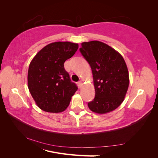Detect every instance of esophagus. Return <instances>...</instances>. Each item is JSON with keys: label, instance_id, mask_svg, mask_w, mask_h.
<instances>
[{"label": "esophagus", "instance_id": "esophagus-1", "mask_svg": "<svg viewBox=\"0 0 158 158\" xmlns=\"http://www.w3.org/2000/svg\"><path fill=\"white\" fill-rule=\"evenodd\" d=\"M82 81H79V82H78V86L79 88H80L81 87H82Z\"/></svg>", "mask_w": 158, "mask_h": 158}]
</instances>
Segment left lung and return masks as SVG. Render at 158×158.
<instances>
[{"label":"left lung","mask_w":158,"mask_h":158,"mask_svg":"<svg viewBox=\"0 0 158 158\" xmlns=\"http://www.w3.org/2000/svg\"><path fill=\"white\" fill-rule=\"evenodd\" d=\"M80 51L92 70L95 95L88 103L91 111L107 113L123 102L129 85L128 71L121 54L98 41L84 42Z\"/></svg>","instance_id":"obj_1"}]
</instances>
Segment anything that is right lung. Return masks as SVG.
<instances>
[{"label":"right lung","mask_w":158,"mask_h":158,"mask_svg":"<svg viewBox=\"0 0 158 158\" xmlns=\"http://www.w3.org/2000/svg\"><path fill=\"white\" fill-rule=\"evenodd\" d=\"M78 49L77 44L55 42L44 47L30 63L27 84L33 99L43 111L60 113L68 107L78 89L64 67Z\"/></svg>","instance_id":"1"}]
</instances>
